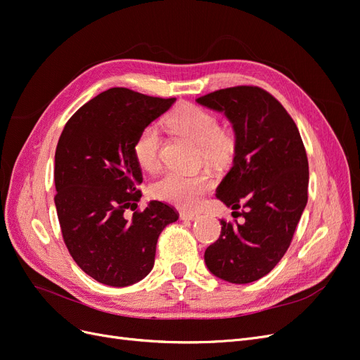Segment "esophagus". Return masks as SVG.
I'll use <instances>...</instances> for the list:
<instances>
[{
	"label": "esophagus",
	"instance_id": "esophagus-1",
	"mask_svg": "<svg viewBox=\"0 0 360 360\" xmlns=\"http://www.w3.org/2000/svg\"><path fill=\"white\" fill-rule=\"evenodd\" d=\"M198 217H200L198 213H191V212H181L180 213L181 221H195V219H198Z\"/></svg>",
	"mask_w": 360,
	"mask_h": 360
}]
</instances>
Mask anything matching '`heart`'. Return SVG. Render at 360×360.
<instances>
[{
  "label": "heart",
  "instance_id": "obj_1",
  "mask_svg": "<svg viewBox=\"0 0 360 360\" xmlns=\"http://www.w3.org/2000/svg\"><path fill=\"white\" fill-rule=\"evenodd\" d=\"M168 126L193 144L200 146L205 162L221 163L233 155L236 139L230 129L219 127L217 118L210 111L197 105H181L167 118ZM162 135L158 126L147 124L139 130L134 143V156L141 168L155 171L160 163ZM212 188L209 174H186L168 171L151 184L153 197L181 209H193Z\"/></svg>",
  "mask_w": 360,
  "mask_h": 360
}]
</instances>
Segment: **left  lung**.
<instances>
[{
    "mask_svg": "<svg viewBox=\"0 0 360 360\" xmlns=\"http://www.w3.org/2000/svg\"><path fill=\"white\" fill-rule=\"evenodd\" d=\"M197 102L233 124V167L216 198L243 217L242 224L221 221V236L205 249L204 261L214 276L249 284L266 276L291 243L308 202L307 150L285 108L259 86H231Z\"/></svg>",
    "mask_w": 360,
    "mask_h": 360,
    "instance_id": "obj_1",
    "label": "left lung"
}]
</instances>
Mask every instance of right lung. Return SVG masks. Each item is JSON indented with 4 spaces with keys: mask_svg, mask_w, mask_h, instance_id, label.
I'll list each match as a JSON object with an SVG mask.
<instances>
[{
    "mask_svg": "<svg viewBox=\"0 0 360 360\" xmlns=\"http://www.w3.org/2000/svg\"><path fill=\"white\" fill-rule=\"evenodd\" d=\"M174 102L115 86L82 105L63 129L53 169L61 234L75 263L101 284L127 287L146 278L159 234L179 219L162 201L124 217L143 183L135 138Z\"/></svg>",
    "mask_w": 360,
    "mask_h": 360,
    "instance_id": "right-lung-1",
    "label": "right lung"
}]
</instances>
